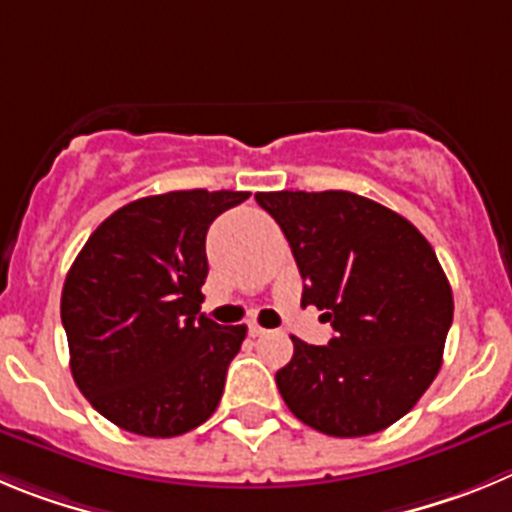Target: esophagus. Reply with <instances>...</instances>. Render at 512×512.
I'll return each mask as SVG.
<instances>
[{
  "instance_id": "34e87169",
  "label": "esophagus",
  "mask_w": 512,
  "mask_h": 512,
  "mask_svg": "<svg viewBox=\"0 0 512 512\" xmlns=\"http://www.w3.org/2000/svg\"><path fill=\"white\" fill-rule=\"evenodd\" d=\"M262 334H267V329H262L257 321H250V336H262Z\"/></svg>"
}]
</instances>
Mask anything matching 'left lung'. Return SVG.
Listing matches in <instances>:
<instances>
[{
  "mask_svg": "<svg viewBox=\"0 0 512 512\" xmlns=\"http://www.w3.org/2000/svg\"><path fill=\"white\" fill-rule=\"evenodd\" d=\"M288 239L303 306L334 326L329 344L293 339L275 382L290 413L326 436L393 426L441 370L451 285L428 239L395 211L349 191L255 193Z\"/></svg>",
  "mask_w": 512,
  "mask_h": 512,
  "instance_id": "left-lung-1",
  "label": "left lung"
}]
</instances>
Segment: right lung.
Returning a JSON list of instances; mask_svg holds the SVG:
<instances>
[{
	"instance_id": "right-lung-1",
	"label": "right lung",
	"mask_w": 512,
	"mask_h": 512,
	"mask_svg": "<svg viewBox=\"0 0 512 512\" xmlns=\"http://www.w3.org/2000/svg\"><path fill=\"white\" fill-rule=\"evenodd\" d=\"M247 191H170L114 211L63 283L61 321L78 390L130 434L170 439L222 400L247 326L201 313L206 232Z\"/></svg>"
}]
</instances>
